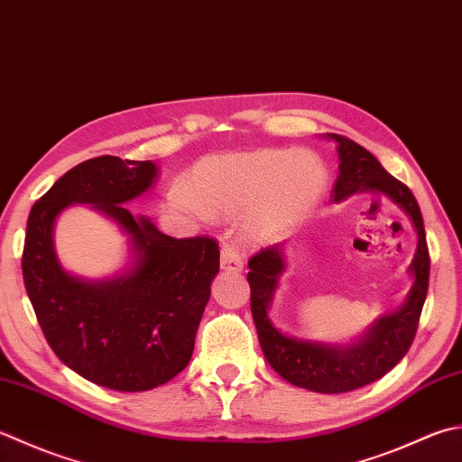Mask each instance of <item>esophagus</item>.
Masks as SVG:
<instances>
[{
    "instance_id": "34e87169",
    "label": "esophagus",
    "mask_w": 462,
    "mask_h": 462,
    "mask_svg": "<svg viewBox=\"0 0 462 462\" xmlns=\"http://www.w3.org/2000/svg\"><path fill=\"white\" fill-rule=\"evenodd\" d=\"M220 266L222 270H230V273H240L244 268V262L242 256L236 246H232V244H226L220 252Z\"/></svg>"
}]
</instances>
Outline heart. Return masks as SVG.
<instances>
[{"label":"heart","instance_id":"b5f03b06","mask_svg":"<svg viewBox=\"0 0 462 462\" xmlns=\"http://www.w3.org/2000/svg\"><path fill=\"white\" fill-rule=\"evenodd\" d=\"M327 168L304 150H240L198 162L186 189L171 194V208L196 218H236L244 232L268 242L302 222L327 192Z\"/></svg>","mask_w":462,"mask_h":462}]
</instances>
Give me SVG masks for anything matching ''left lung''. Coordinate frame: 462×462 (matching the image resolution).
<instances>
[{
    "mask_svg": "<svg viewBox=\"0 0 462 462\" xmlns=\"http://www.w3.org/2000/svg\"><path fill=\"white\" fill-rule=\"evenodd\" d=\"M324 138L337 142L340 160L338 180L332 192L334 202L346 200L358 192L386 196L409 216L417 232V252L409 266L412 286L404 302L394 312L376 319L348 345L296 338L280 330L270 319L280 276L286 273L288 266L284 242L258 252L248 262L252 319L268 365L294 386L309 388L312 393L338 394L356 391L383 378L409 352L429 291L430 260L422 214L411 189L388 174L366 148L346 135L324 134Z\"/></svg>",
    "mask_w": 462,
    "mask_h": 462,
    "instance_id": "8db88e82",
    "label": "left lung"
}]
</instances>
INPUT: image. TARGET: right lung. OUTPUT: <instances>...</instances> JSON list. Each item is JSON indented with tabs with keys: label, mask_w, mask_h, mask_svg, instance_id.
<instances>
[{
	"label": "right lung",
	"mask_w": 462,
	"mask_h": 462,
	"mask_svg": "<svg viewBox=\"0 0 462 462\" xmlns=\"http://www.w3.org/2000/svg\"><path fill=\"white\" fill-rule=\"evenodd\" d=\"M158 166L99 156L66 171L27 218L23 282L45 340L86 381L150 391L188 366L210 284L220 270L212 238H171L128 204L153 186ZM86 203L129 238V264L92 281L62 268L52 242L59 214Z\"/></svg>",
	"instance_id": "obj_1"
}]
</instances>
